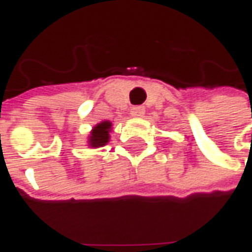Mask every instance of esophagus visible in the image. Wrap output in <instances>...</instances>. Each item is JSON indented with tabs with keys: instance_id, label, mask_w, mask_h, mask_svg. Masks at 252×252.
Here are the masks:
<instances>
[{
	"instance_id": "obj_1",
	"label": "esophagus",
	"mask_w": 252,
	"mask_h": 252,
	"mask_svg": "<svg viewBox=\"0 0 252 252\" xmlns=\"http://www.w3.org/2000/svg\"><path fill=\"white\" fill-rule=\"evenodd\" d=\"M146 113L144 106H133L131 109V116L132 117H143V115Z\"/></svg>"
}]
</instances>
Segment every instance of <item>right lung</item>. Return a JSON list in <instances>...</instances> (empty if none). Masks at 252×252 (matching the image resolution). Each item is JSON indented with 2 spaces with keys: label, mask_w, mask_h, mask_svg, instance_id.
Masks as SVG:
<instances>
[{
  "label": "right lung",
  "mask_w": 252,
  "mask_h": 252,
  "mask_svg": "<svg viewBox=\"0 0 252 252\" xmlns=\"http://www.w3.org/2000/svg\"><path fill=\"white\" fill-rule=\"evenodd\" d=\"M112 128V123L110 121H102L97 126H94L90 136H89V146L93 148H98L105 146L109 142V132Z\"/></svg>",
  "instance_id": "add662e5"
}]
</instances>
